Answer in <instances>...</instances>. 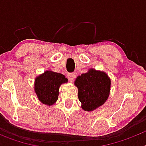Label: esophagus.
Instances as JSON below:
<instances>
[{
	"label": "esophagus",
	"instance_id": "1",
	"mask_svg": "<svg viewBox=\"0 0 146 146\" xmlns=\"http://www.w3.org/2000/svg\"><path fill=\"white\" fill-rule=\"evenodd\" d=\"M75 77H76V74H74V72H72V73H69V74H68V78H69V80L70 81L74 80Z\"/></svg>",
	"mask_w": 146,
	"mask_h": 146
}]
</instances>
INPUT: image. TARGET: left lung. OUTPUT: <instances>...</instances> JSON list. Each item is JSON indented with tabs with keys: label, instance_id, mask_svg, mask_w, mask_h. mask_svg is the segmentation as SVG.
I'll return each mask as SVG.
<instances>
[{
	"label": "left lung",
	"instance_id": "obj_1",
	"mask_svg": "<svg viewBox=\"0 0 146 146\" xmlns=\"http://www.w3.org/2000/svg\"><path fill=\"white\" fill-rule=\"evenodd\" d=\"M74 84L78 88V99L82 108L87 111L102 106L109 96L110 80L103 72L90 69L78 76Z\"/></svg>",
	"mask_w": 146,
	"mask_h": 146
}]
</instances>
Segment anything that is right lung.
<instances>
[{
  "label": "right lung",
  "mask_w": 146,
  "mask_h": 146,
  "mask_svg": "<svg viewBox=\"0 0 146 146\" xmlns=\"http://www.w3.org/2000/svg\"><path fill=\"white\" fill-rule=\"evenodd\" d=\"M68 80L62 74L52 71H46L36 78L35 92L39 101L47 105H52L58 98L60 85Z\"/></svg>",
  "instance_id": "right-lung-1"
}]
</instances>
